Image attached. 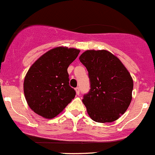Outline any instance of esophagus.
<instances>
[{"instance_id": "obj_1", "label": "esophagus", "mask_w": 155, "mask_h": 155, "mask_svg": "<svg viewBox=\"0 0 155 155\" xmlns=\"http://www.w3.org/2000/svg\"><path fill=\"white\" fill-rule=\"evenodd\" d=\"M76 92L77 94H79V93H80V88H79V87L76 88Z\"/></svg>"}]
</instances>
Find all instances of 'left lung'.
I'll return each mask as SVG.
<instances>
[{"label": "left lung", "instance_id": "8db88e82", "mask_svg": "<svg viewBox=\"0 0 155 155\" xmlns=\"http://www.w3.org/2000/svg\"><path fill=\"white\" fill-rule=\"evenodd\" d=\"M79 61L88 72L91 88L82 102L89 117L97 123L117 120L132 101L130 73L119 58L106 50H88Z\"/></svg>", "mask_w": 155, "mask_h": 155}]
</instances>
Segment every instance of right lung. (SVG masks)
<instances>
[{"label":"right lung","instance_id":"1","mask_svg":"<svg viewBox=\"0 0 155 155\" xmlns=\"http://www.w3.org/2000/svg\"><path fill=\"white\" fill-rule=\"evenodd\" d=\"M79 51L67 47L55 48L31 66L24 79L23 90L27 104L35 114L51 119L74 98L76 91L69 85L67 68Z\"/></svg>","mask_w":155,"mask_h":155}]
</instances>
